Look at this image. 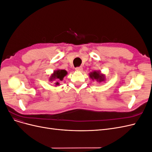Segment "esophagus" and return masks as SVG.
Masks as SVG:
<instances>
[{
	"label": "esophagus",
	"instance_id": "esophagus-1",
	"mask_svg": "<svg viewBox=\"0 0 152 152\" xmlns=\"http://www.w3.org/2000/svg\"><path fill=\"white\" fill-rule=\"evenodd\" d=\"M75 70H76V71H77V72H81V71H82V70H83V68H82V67H81V66L76 67V68H75Z\"/></svg>",
	"mask_w": 152,
	"mask_h": 152
}]
</instances>
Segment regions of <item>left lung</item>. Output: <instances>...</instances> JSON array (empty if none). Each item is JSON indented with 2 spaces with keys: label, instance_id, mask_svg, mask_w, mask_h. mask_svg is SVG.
I'll list each match as a JSON object with an SVG mask.
<instances>
[{
  "label": "left lung",
  "instance_id": "left-lung-1",
  "mask_svg": "<svg viewBox=\"0 0 152 152\" xmlns=\"http://www.w3.org/2000/svg\"><path fill=\"white\" fill-rule=\"evenodd\" d=\"M89 77L92 80H96L97 82H103L105 80V77L103 74H102L100 72L94 71L89 73Z\"/></svg>",
  "mask_w": 152,
  "mask_h": 152
}]
</instances>
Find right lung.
<instances>
[{"label": "right lung", "mask_w": 152, "mask_h": 152, "mask_svg": "<svg viewBox=\"0 0 152 152\" xmlns=\"http://www.w3.org/2000/svg\"><path fill=\"white\" fill-rule=\"evenodd\" d=\"M67 75V72L65 70H57L54 71V73L50 75L49 78V81H53L54 80L57 79L58 80H63V78L65 76ZM56 86H58L59 84L58 82H55Z\"/></svg>", "instance_id": "1"}]
</instances>
